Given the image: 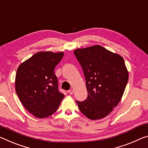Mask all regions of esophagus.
Masks as SVG:
<instances>
[{
  "mask_svg": "<svg viewBox=\"0 0 148 148\" xmlns=\"http://www.w3.org/2000/svg\"><path fill=\"white\" fill-rule=\"evenodd\" d=\"M68 92H69L70 95H72V93H73V90H69V91H68Z\"/></svg>",
  "mask_w": 148,
  "mask_h": 148,
  "instance_id": "esophagus-1",
  "label": "esophagus"
}]
</instances>
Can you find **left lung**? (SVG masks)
<instances>
[{"mask_svg":"<svg viewBox=\"0 0 148 148\" xmlns=\"http://www.w3.org/2000/svg\"><path fill=\"white\" fill-rule=\"evenodd\" d=\"M83 70L88 97L76 101L79 109L91 120L108 115L120 102L128 80V73L121 56L100 45L74 51Z\"/></svg>","mask_w":148,"mask_h":148,"instance_id":"1","label":"left lung"}]
</instances>
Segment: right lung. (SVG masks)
<instances>
[{"mask_svg": "<svg viewBox=\"0 0 148 148\" xmlns=\"http://www.w3.org/2000/svg\"><path fill=\"white\" fill-rule=\"evenodd\" d=\"M64 56L62 52H39L21 64L16 75V91L25 109L43 119L53 114L64 95L58 90L55 68Z\"/></svg>", "mask_w": 148, "mask_h": 148, "instance_id": "obj_1", "label": "right lung"}]
</instances>
